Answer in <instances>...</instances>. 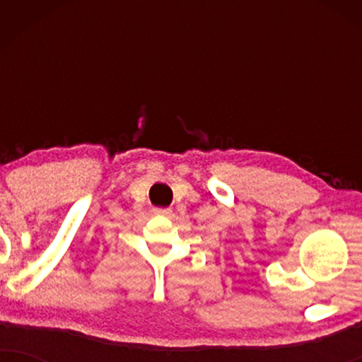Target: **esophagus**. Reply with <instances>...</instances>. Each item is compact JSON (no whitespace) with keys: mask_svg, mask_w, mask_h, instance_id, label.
Here are the masks:
<instances>
[{"mask_svg":"<svg viewBox=\"0 0 362 362\" xmlns=\"http://www.w3.org/2000/svg\"><path fill=\"white\" fill-rule=\"evenodd\" d=\"M171 209L170 207H155V209H153V214H156V216H163V217H168V216H171Z\"/></svg>","mask_w":362,"mask_h":362,"instance_id":"1","label":"esophagus"}]
</instances>
